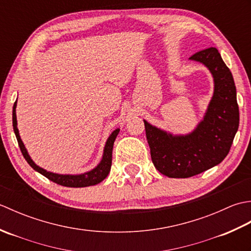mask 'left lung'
Here are the masks:
<instances>
[{
    "instance_id": "1",
    "label": "left lung",
    "mask_w": 251,
    "mask_h": 251,
    "mask_svg": "<svg viewBox=\"0 0 251 251\" xmlns=\"http://www.w3.org/2000/svg\"><path fill=\"white\" fill-rule=\"evenodd\" d=\"M190 59L201 62L214 76V96L204 120L185 136H173L143 121L154 166L169 178L193 177L220 164L230 152L239 124L236 87L220 52L209 47Z\"/></svg>"
}]
</instances>
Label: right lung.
<instances>
[{
    "label": "right lung",
    "mask_w": 251,
    "mask_h": 251,
    "mask_svg": "<svg viewBox=\"0 0 251 251\" xmlns=\"http://www.w3.org/2000/svg\"><path fill=\"white\" fill-rule=\"evenodd\" d=\"M16 105H17V101H16V102L14 103V106H13V127H14L15 135H16V138H17L20 151H21V153H23V155L25 158V161L28 162L30 166L33 168L34 170H36L37 173L43 175L44 177H46L47 179H50V181H52V182L63 185V186H69V188H84V186L95 185V184L100 183L101 181L106 178V176L109 175L110 169H111L112 150H113V145H114L115 138L120 132L119 128L115 129L113 132H112L110 137L108 138V140H106L102 159H101V162L99 163L97 167L94 168L93 170H90V172H88V173H85V174H82V175H58V174L46 172L45 169L39 167L29 156V154H28V152H26L25 148L24 142L21 141V139H20L19 131H18V128H17Z\"/></svg>",
    "instance_id": "1"
}]
</instances>
